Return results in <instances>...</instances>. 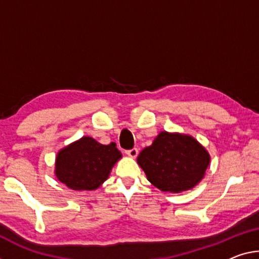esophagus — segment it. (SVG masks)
I'll use <instances>...</instances> for the list:
<instances>
[{"mask_svg": "<svg viewBox=\"0 0 259 259\" xmlns=\"http://www.w3.org/2000/svg\"><path fill=\"white\" fill-rule=\"evenodd\" d=\"M138 153H139V150L137 148H132V149H130V150H126V154L128 155L130 157H137L138 156Z\"/></svg>", "mask_w": 259, "mask_h": 259, "instance_id": "esophagus-1", "label": "esophagus"}]
</instances>
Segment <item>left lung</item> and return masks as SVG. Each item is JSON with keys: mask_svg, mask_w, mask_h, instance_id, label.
Here are the masks:
<instances>
[{"mask_svg": "<svg viewBox=\"0 0 259 259\" xmlns=\"http://www.w3.org/2000/svg\"><path fill=\"white\" fill-rule=\"evenodd\" d=\"M209 160L207 150L196 139L165 131L138 156L147 180L163 192L174 193L194 188L204 177Z\"/></svg>", "mask_w": 259, "mask_h": 259, "instance_id": "1", "label": "left lung"}]
</instances>
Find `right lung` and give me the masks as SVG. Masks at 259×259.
<instances>
[{
    "mask_svg": "<svg viewBox=\"0 0 259 259\" xmlns=\"http://www.w3.org/2000/svg\"><path fill=\"white\" fill-rule=\"evenodd\" d=\"M121 158L116 143L102 145L83 137L62 148L55 160V176L71 190L93 191L104 183Z\"/></svg>",
    "mask_w": 259,
    "mask_h": 259,
    "instance_id": "add662e5",
    "label": "right lung"
}]
</instances>
